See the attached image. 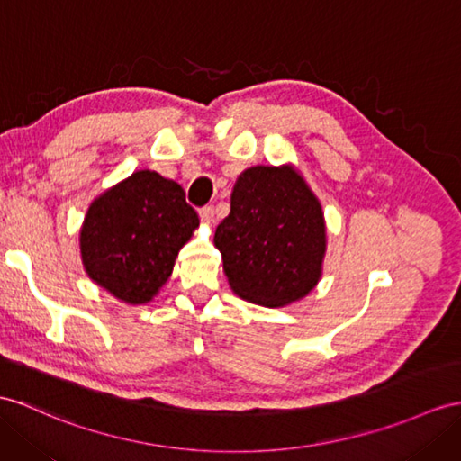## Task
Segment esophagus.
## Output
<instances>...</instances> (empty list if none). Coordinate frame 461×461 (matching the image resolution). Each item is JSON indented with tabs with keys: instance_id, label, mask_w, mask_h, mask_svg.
Here are the masks:
<instances>
[{
	"instance_id": "esophagus-1",
	"label": "esophagus",
	"mask_w": 461,
	"mask_h": 461,
	"mask_svg": "<svg viewBox=\"0 0 461 461\" xmlns=\"http://www.w3.org/2000/svg\"><path fill=\"white\" fill-rule=\"evenodd\" d=\"M199 217H201V221H203L205 224H212L215 222V209L212 207H203L199 211Z\"/></svg>"
}]
</instances>
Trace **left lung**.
I'll return each instance as SVG.
<instances>
[{
  "label": "left lung",
  "mask_w": 461,
  "mask_h": 461,
  "mask_svg": "<svg viewBox=\"0 0 461 461\" xmlns=\"http://www.w3.org/2000/svg\"><path fill=\"white\" fill-rule=\"evenodd\" d=\"M215 246L240 299L272 309L291 305L322 277L327 222L321 201L294 164L252 166L234 182Z\"/></svg>",
  "instance_id": "1"
}]
</instances>
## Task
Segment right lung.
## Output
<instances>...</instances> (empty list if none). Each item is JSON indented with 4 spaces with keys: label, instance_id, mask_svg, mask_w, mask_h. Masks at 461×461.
<instances>
[{
    "label": "right lung",
    "instance_id": "add662e5",
    "mask_svg": "<svg viewBox=\"0 0 461 461\" xmlns=\"http://www.w3.org/2000/svg\"><path fill=\"white\" fill-rule=\"evenodd\" d=\"M199 227L174 179L132 172L89 205L80 229L87 277L127 305H142L170 279L177 252Z\"/></svg>",
    "mask_w": 461,
    "mask_h": 461
}]
</instances>
